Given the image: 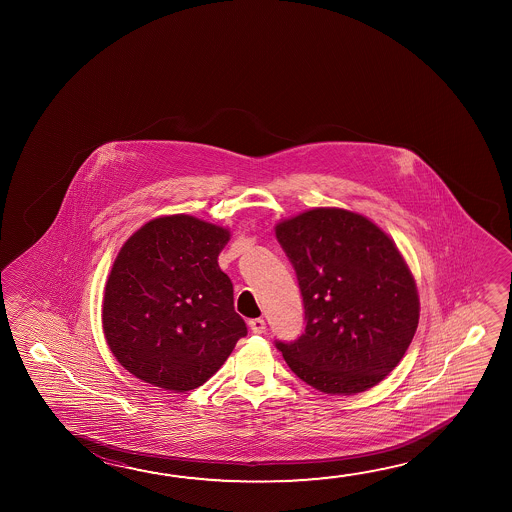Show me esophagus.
Segmentation results:
<instances>
[{"instance_id":"obj_1","label":"esophagus","mask_w":512,"mask_h":512,"mask_svg":"<svg viewBox=\"0 0 512 512\" xmlns=\"http://www.w3.org/2000/svg\"><path fill=\"white\" fill-rule=\"evenodd\" d=\"M248 325H250V330H252L253 334H262V332H266V321L262 318L250 319V321H248Z\"/></svg>"}]
</instances>
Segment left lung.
<instances>
[{"label":"left lung","instance_id":"8db88e82","mask_svg":"<svg viewBox=\"0 0 512 512\" xmlns=\"http://www.w3.org/2000/svg\"><path fill=\"white\" fill-rule=\"evenodd\" d=\"M277 239L305 310L302 336L275 341L287 366L323 393L377 386L418 328V291L398 248L375 223L341 209L282 221Z\"/></svg>","mask_w":512,"mask_h":512}]
</instances>
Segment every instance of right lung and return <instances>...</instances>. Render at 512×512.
<instances>
[{
  "label": "right lung",
  "instance_id": "1",
  "mask_svg": "<svg viewBox=\"0 0 512 512\" xmlns=\"http://www.w3.org/2000/svg\"><path fill=\"white\" fill-rule=\"evenodd\" d=\"M228 239L227 228L178 214L146 223L121 248L105 287L103 332L132 375L191 391L248 334L232 280L219 269Z\"/></svg>",
  "mask_w": 512,
  "mask_h": 512
}]
</instances>
